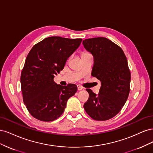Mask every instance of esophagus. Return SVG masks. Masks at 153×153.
Masks as SVG:
<instances>
[{
    "mask_svg": "<svg viewBox=\"0 0 153 153\" xmlns=\"http://www.w3.org/2000/svg\"><path fill=\"white\" fill-rule=\"evenodd\" d=\"M83 89V87L80 85H78V91H81Z\"/></svg>",
    "mask_w": 153,
    "mask_h": 153,
    "instance_id": "34e87169",
    "label": "esophagus"
}]
</instances>
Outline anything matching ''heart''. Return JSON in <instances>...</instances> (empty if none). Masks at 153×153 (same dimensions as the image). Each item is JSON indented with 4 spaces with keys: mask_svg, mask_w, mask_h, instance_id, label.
<instances>
[{
    "mask_svg": "<svg viewBox=\"0 0 153 153\" xmlns=\"http://www.w3.org/2000/svg\"><path fill=\"white\" fill-rule=\"evenodd\" d=\"M84 53H85V52H84Z\"/></svg>",
    "mask_w": 153,
    "mask_h": 153,
    "instance_id": "b5f03b06",
    "label": "heart"
}]
</instances>
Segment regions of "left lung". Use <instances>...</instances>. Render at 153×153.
<instances>
[{
    "label": "left lung",
    "instance_id": "obj_1",
    "mask_svg": "<svg viewBox=\"0 0 153 153\" xmlns=\"http://www.w3.org/2000/svg\"><path fill=\"white\" fill-rule=\"evenodd\" d=\"M94 57L92 76L101 82L99 94L86 89L89 94L84 107L96 121H106L121 110L130 91L131 73L122 48L110 39L98 37L83 41Z\"/></svg>",
    "mask_w": 153,
    "mask_h": 153
}]
</instances>
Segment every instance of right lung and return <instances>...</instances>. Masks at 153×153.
<instances>
[{"mask_svg": "<svg viewBox=\"0 0 153 153\" xmlns=\"http://www.w3.org/2000/svg\"><path fill=\"white\" fill-rule=\"evenodd\" d=\"M82 39L59 36L47 38L30 50L21 73L23 101L32 117L50 122L59 118L68 100L76 93L73 84L61 86L53 81L68 58L79 47Z\"/></svg>", "mask_w": 153, "mask_h": 153, "instance_id": "1", "label": "right lung"}]
</instances>
